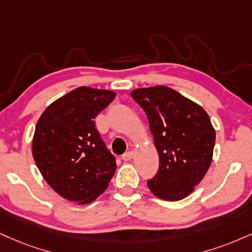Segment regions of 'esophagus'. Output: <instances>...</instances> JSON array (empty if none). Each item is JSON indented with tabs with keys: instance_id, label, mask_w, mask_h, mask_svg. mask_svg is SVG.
I'll return each mask as SVG.
<instances>
[{
	"instance_id": "34e87169",
	"label": "esophagus",
	"mask_w": 252,
	"mask_h": 252,
	"mask_svg": "<svg viewBox=\"0 0 252 252\" xmlns=\"http://www.w3.org/2000/svg\"><path fill=\"white\" fill-rule=\"evenodd\" d=\"M134 153L132 151H128V153H126L124 155H122V159L124 160V162H129V160H131L132 158H134Z\"/></svg>"
}]
</instances>
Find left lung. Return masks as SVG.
Listing matches in <instances>:
<instances>
[{
	"label": "left lung",
	"mask_w": 252,
	"mask_h": 252,
	"mask_svg": "<svg viewBox=\"0 0 252 252\" xmlns=\"http://www.w3.org/2000/svg\"><path fill=\"white\" fill-rule=\"evenodd\" d=\"M131 97L147 114L159 168L148 187L156 197L180 201L203 180L213 160L216 132L201 105L165 86L139 88Z\"/></svg>",
	"instance_id": "obj_1"
}]
</instances>
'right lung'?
<instances>
[{"mask_svg":"<svg viewBox=\"0 0 252 252\" xmlns=\"http://www.w3.org/2000/svg\"><path fill=\"white\" fill-rule=\"evenodd\" d=\"M115 96L111 90L76 88L51 103L38 118L32 157L47 183L68 201H95L113 178L116 160L94 120Z\"/></svg>","mask_w":252,"mask_h":252,"instance_id":"right-lung-1","label":"right lung"}]
</instances>
